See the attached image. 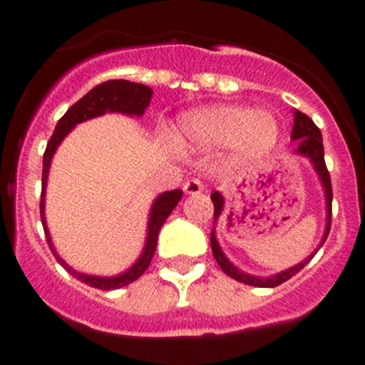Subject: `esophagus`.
Segmentation results:
<instances>
[{"mask_svg":"<svg viewBox=\"0 0 365 365\" xmlns=\"http://www.w3.org/2000/svg\"><path fill=\"white\" fill-rule=\"evenodd\" d=\"M202 190H205L202 180L190 179V180H186V182H185V192L188 193V195H197V193H201Z\"/></svg>","mask_w":365,"mask_h":365,"instance_id":"esophagus-1","label":"esophagus"}]
</instances>
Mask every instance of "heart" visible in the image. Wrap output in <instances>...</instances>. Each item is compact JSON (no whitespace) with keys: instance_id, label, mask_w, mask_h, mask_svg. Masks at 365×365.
Masks as SVG:
<instances>
[{"instance_id":"obj_1","label":"heart","mask_w":365,"mask_h":365,"mask_svg":"<svg viewBox=\"0 0 365 365\" xmlns=\"http://www.w3.org/2000/svg\"><path fill=\"white\" fill-rule=\"evenodd\" d=\"M186 144L197 148L230 146L241 159H254L272 150L279 137L272 113L237 104H214L186 113L179 120Z\"/></svg>"}]
</instances>
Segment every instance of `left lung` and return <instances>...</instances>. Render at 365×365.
Masks as SVG:
<instances>
[{
  "label": "left lung",
  "mask_w": 365,
  "mask_h": 365,
  "mask_svg": "<svg viewBox=\"0 0 365 365\" xmlns=\"http://www.w3.org/2000/svg\"><path fill=\"white\" fill-rule=\"evenodd\" d=\"M292 140H298V148H296L292 153L302 155L305 159H309V163L312 164L314 168L316 175L320 179L322 188H324V195H325V230L324 235H322L320 245L316 247L314 252L311 256H307L303 261H299L298 265L291 267V269H285L278 274H272V276H254V274H247L243 270H240L237 267L225 256V252L219 247V241L215 237V228H212L210 234V245H212V252H214L215 261H217V265L221 267V270L225 274H228L230 278L237 279V282L245 283V285H252V287H265V289H270V287H278L282 285L283 282L287 279H291L292 276L299 272L303 267L307 265L309 261L314 257V254L320 250L322 245L325 243L327 240L329 230H331V202H333V188H331V177H329L327 166H325L324 160V143H322V133L320 130L316 128L314 122L302 111H294V125H292V133H291ZM212 202H214V222H217L219 215L222 214V208H225V197H222L219 192H214L210 195Z\"/></svg>",
  "instance_id": "1"
}]
</instances>
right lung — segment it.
Listing matches in <instances>:
<instances>
[{"mask_svg":"<svg viewBox=\"0 0 365 365\" xmlns=\"http://www.w3.org/2000/svg\"><path fill=\"white\" fill-rule=\"evenodd\" d=\"M151 91L150 87L144 83L128 82V80H108L104 83H98L93 87L91 91L83 95L76 104L71 106L60 120H58L56 128H54L53 137L49 138L47 150L43 153V173H41V201H40V214H41V225H43L45 237L49 248L53 250L54 257L58 263L76 279L89 287H95L100 291H113V289H120V287L130 285L135 279H138L144 274V270L150 267L151 257L157 248V240H159L160 227L168 219V215L172 214V210L179 205L180 197H182V190H170V192L159 193L155 197L153 205L150 208V215H148V230H146V241H144V248L138 259L133 265L124 272L117 274V276H95V274H83L74 270L69 267L66 261L60 257V254L54 248L53 240H51L49 228H47V221H45V188H47V177H49V168L53 163V157L56 153L58 146L63 143V138L71 133L78 124L91 118L102 117L106 113H122L128 117H143L144 111L148 109L151 102Z\"/></svg>","mask_w":365,"mask_h":365,"instance_id":"obj_1","label":"right lung"}]
</instances>
